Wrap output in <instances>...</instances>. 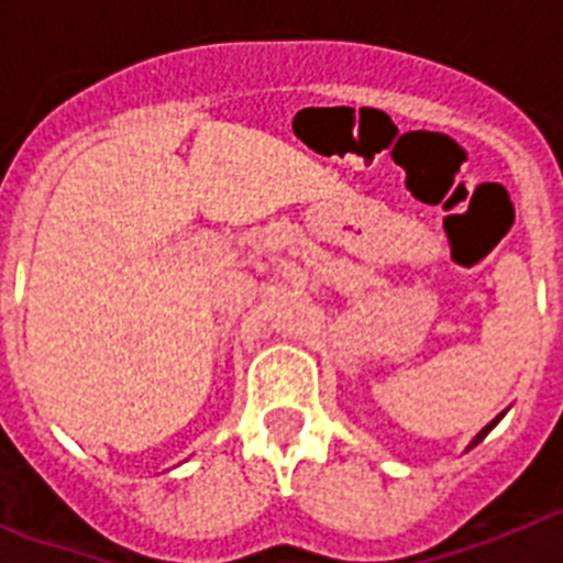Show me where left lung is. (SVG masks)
<instances>
[{
  "instance_id": "obj_1",
  "label": "left lung",
  "mask_w": 563,
  "mask_h": 563,
  "mask_svg": "<svg viewBox=\"0 0 563 563\" xmlns=\"http://www.w3.org/2000/svg\"><path fill=\"white\" fill-rule=\"evenodd\" d=\"M505 415H507V409H505V411H501V415H496V417H494V420L487 422L485 429H482V431H479V434H476V437H474V440L467 442V451H471V449H476V445H479V442H482V440H485V437H487V434H490V431H494V429H496V422H499V420H501V417H505Z\"/></svg>"
}]
</instances>
